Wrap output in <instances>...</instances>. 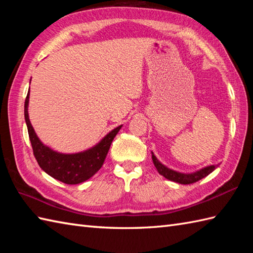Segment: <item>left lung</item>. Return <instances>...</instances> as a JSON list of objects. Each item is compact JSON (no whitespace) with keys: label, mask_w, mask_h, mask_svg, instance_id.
Returning <instances> with one entry per match:
<instances>
[{"label":"left lung","mask_w":253,"mask_h":253,"mask_svg":"<svg viewBox=\"0 0 253 253\" xmlns=\"http://www.w3.org/2000/svg\"><path fill=\"white\" fill-rule=\"evenodd\" d=\"M151 153H152L153 164L155 166V169H158L159 174L164 176L166 179L178 182V184H181V185L192 184V182H196L198 180L204 178V177L208 176L209 174H211L214 169H216V168L218 166V165H209L196 171H192V173H181V171L171 169L168 168L166 165H164L163 163H161L152 151Z\"/></svg>","instance_id":"left-lung-1"}]
</instances>
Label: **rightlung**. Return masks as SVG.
I'll return each instance as SVG.
<instances>
[{
    "instance_id": "obj_1",
    "label": "right lung",
    "mask_w": 253,
    "mask_h": 253,
    "mask_svg": "<svg viewBox=\"0 0 253 253\" xmlns=\"http://www.w3.org/2000/svg\"><path fill=\"white\" fill-rule=\"evenodd\" d=\"M28 105L29 91L25 101V121L37 162L47 175L67 185H77L88 180L102 168L113 139L123 127V125H120L114 128L93 147L84 151L75 153L57 152L45 146L37 136L29 120Z\"/></svg>"
}]
</instances>
